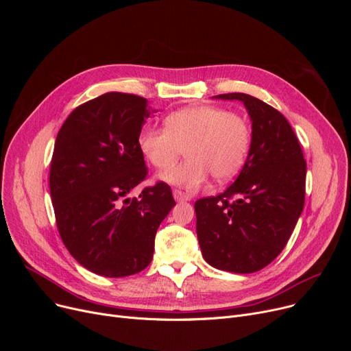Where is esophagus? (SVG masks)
Listing matches in <instances>:
<instances>
[{"label": "esophagus", "instance_id": "1", "mask_svg": "<svg viewBox=\"0 0 351 351\" xmlns=\"http://www.w3.org/2000/svg\"><path fill=\"white\" fill-rule=\"evenodd\" d=\"M173 197H175V200H178V202H188V200H191V197H189L186 193H183V192L179 191V189H175V191H173Z\"/></svg>", "mask_w": 351, "mask_h": 351}]
</instances>
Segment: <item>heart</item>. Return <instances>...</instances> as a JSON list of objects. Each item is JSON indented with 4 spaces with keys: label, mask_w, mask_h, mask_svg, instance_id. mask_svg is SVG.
Here are the masks:
<instances>
[{
    "label": "heart",
    "mask_w": 351,
    "mask_h": 351,
    "mask_svg": "<svg viewBox=\"0 0 351 351\" xmlns=\"http://www.w3.org/2000/svg\"><path fill=\"white\" fill-rule=\"evenodd\" d=\"M165 129L143 128L138 146L156 169H168L182 149L188 159L159 178L169 185L199 189L209 178L232 179L243 166L250 149L252 129L246 118L223 108L196 105L165 118Z\"/></svg>",
    "instance_id": "heart-1"
}]
</instances>
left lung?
<instances>
[{
  "label": "left lung",
  "instance_id": "8db88e82",
  "mask_svg": "<svg viewBox=\"0 0 351 351\" xmlns=\"http://www.w3.org/2000/svg\"><path fill=\"white\" fill-rule=\"evenodd\" d=\"M241 101L252 122L243 168L217 196L195 204L196 233L204 259L232 273H254L285 249L304 206L306 160L287 119L247 94H222Z\"/></svg>",
  "mask_w": 351,
  "mask_h": 351
}]
</instances>
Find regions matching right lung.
Returning <instances> with one entry per match:
<instances>
[{
  "label": "right lung",
  "mask_w": 351,
  "mask_h": 351,
  "mask_svg": "<svg viewBox=\"0 0 351 351\" xmlns=\"http://www.w3.org/2000/svg\"><path fill=\"white\" fill-rule=\"evenodd\" d=\"M142 97L108 92L75 108L55 141L49 191L68 252L85 269L125 278L151 263L162 220L176 205L163 182L129 193L146 178L142 126L158 112Z\"/></svg>",
  "instance_id": "add662e5"
}]
</instances>
